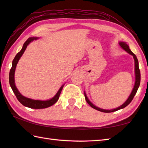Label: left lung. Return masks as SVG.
Returning a JSON list of instances; mask_svg holds the SVG:
<instances>
[{
	"label": "left lung",
	"mask_w": 148,
	"mask_h": 148,
	"mask_svg": "<svg viewBox=\"0 0 148 148\" xmlns=\"http://www.w3.org/2000/svg\"><path fill=\"white\" fill-rule=\"evenodd\" d=\"M119 45L121 46V48L123 49L124 50H125L127 53H129V54L132 55L133 56V57L134 58V61H135V74H136V83H135V85L134 87L133 88L132 92L131 94L130 95L129 97H128V99L126 100V102H125L123 104H122L121 106L118 107V108L114 109H111V110H106V109H100L98 107H96L95 105H93V103L91 102L90 100L88 99V97L86 95V93L84 92V97H85V99L86 100L87 103H88V104L93 108V109H95L97 111H101L103 112H114L118 111V110H119L121 109H123L125 108V107L127 106L129 103L132 102V100H133L134 97L136 95V93H137V91L139 88V85H140V70H139V62H138V60L137 58V56H136V55L132 52L131 50L129 48V46H128L126 42H119Z\"/></svg>",
	"instance_id": "left-lung-1"
}]
</instances>
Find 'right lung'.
Masks as SVG:
<instances>
[{
  "label": "right lung",
  "instance_id": "1",
  "mask_svg": "<svg viewBox=\"0 0 148 148\" xmlns=\"http://www.w3.org/2000/svg\"><path fill=\"white\" fill-rule=\"evenodd\" d=\"M38 39L37 37H30V38L28 39L24 43L23 46V48L21 49V51L17 53V55L15 56L14 58L13 59L12 62V67L9 72V84H10V86L11 88L13 91L14 95L16 97L18 101L20 102L22 105L24 106H26L27 108H32V109H45L47 108L48 107H50L53 106V104L58 101L59 99L60 95L62 90L63 89V87L64 85H62L60 88L59 89L58 92L56 94L54 97H53L51 99L48 100H33L31 99L27 98V97H24L21 95V94L19 92V91L16 88V86L15 85L14 83V72L16 67V65L19 61V60L21 58L22 55L23 54L24 51H25L27 46L29 45L30 42H32V40H36Z\"/></svg>",
  "mask_w": 148,
  "mask_h": 148
}]
</instances>
